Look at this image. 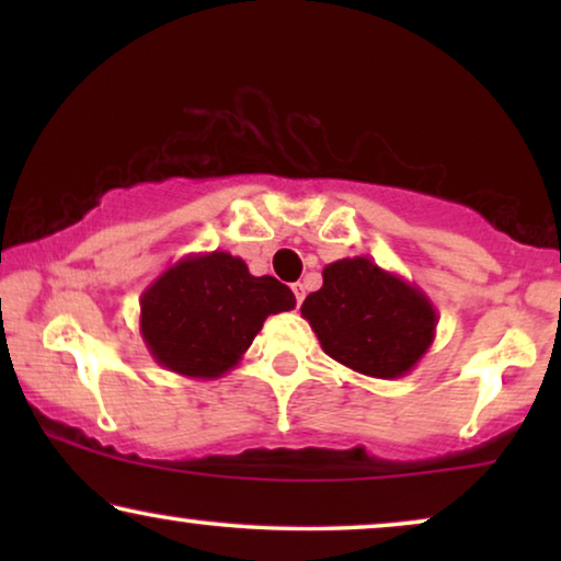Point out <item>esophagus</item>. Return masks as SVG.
Here are the masks:
<instances>
[{"instance_id":"obj_1","label":"esophagus","mask_w":561,"mask_h":561,"mask_svg":"<svg viewBox=\"0 0 561 561\" xmlns=\"http://www.w3.org/2000/svg\"><path fill=\"white\" fill-rule=\"evenodd\" d=\"M290 288H294L296 304H298V306H301V304H304V298H306V286H304V283H294V286H290Z\"/></svg>"}]
</instances>
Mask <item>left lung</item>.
Masks as SVG:
<instances>
[{"label":"left lung","instance_id":"1","mask_svg":"<svg viewBox=\"0 0 561 561\" xmlns=\"http://www.w3.org/2000/svg\"><path fill=\"white\" fill-rule=\"evenodd\" d=\"M321 275L324 286L306 296L301 317L329 357L380 380L401 378L421 363L439 317L416 283L363 255L329 263Z\"/></svg>","mask_w":561,"mask_h":561}]
</instances>
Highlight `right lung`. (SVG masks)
Returning <instances> with one entry per match:
<instances>
[{
    "mask_svg": "<svg viewBox=\"0 0 561 561\" xmlns=\"http://www.w3.org/2000/svg\"><path fill=\"white\" fill-rule=\"evenodd\" d=\"M296 296L273 275H252L229 252H196L165 267L140 296V334L152 359L186 378L232 370L271 313Z\"/></svg>",
    "mask_w": 561,
    "mask_h": 561,
    "instance_id": "add662e5",
    "label": "right lung"
}]
</instances>
